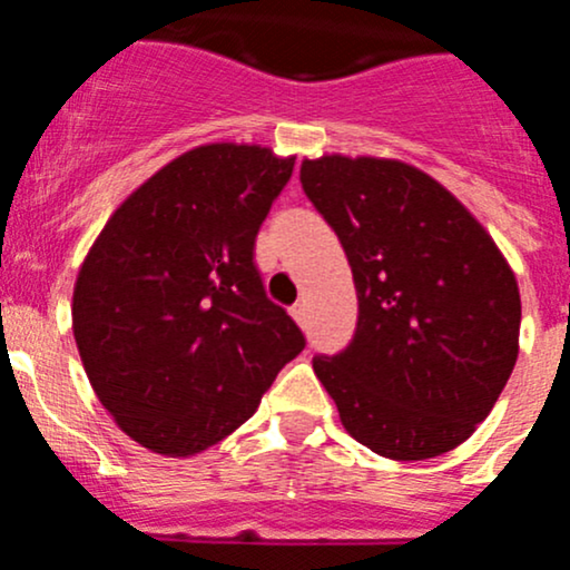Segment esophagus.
<instances>
[{"label":"esophagus","mask_w":570,"mask_h":570,"mask_svg":"<svg viewBox=\"0 0 570 570\" xmlns=\"http://www.w3.org/2000/svg\"><path fill=\"white\" fill-rule=\"evenodd\" d=\"M291 315H293V321H296L298 326H307V304H304V302L293 304Z\"/></svg>","instance_id":"obj_1"}]
</instances>
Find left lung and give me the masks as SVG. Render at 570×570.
<instances>
[{
  "instance_id": "obj_1",
  "label": "left lung",
  "mask_w": 570,
  "mask_h": 570,
  "mask_svg": "<svg viewBox=\"0 0 570 570\" xmlns=\"http://www.w3.org/2000/svg\"><path fill=\"white\" fill-rule=\"evenodd\" d=\"M302 186L351 263L360 321L313 362L345 431L392 461L455 450L494 409L519 356L515 274L472 210L397 158L324 154Z\"/></svg>"
}]
</instances>
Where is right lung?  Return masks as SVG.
Returning a JSON list of instances; mask_svg holds the SVG:
<instances>
[{"label": "right lung", "mask_w": 570, "mask_h": 570, "mask_svg": "<svg viewBox=\"0 0 570 570\" xmlns=\"http://www.w3.org/2000/svg\"><path fill=\"white\" fill-rule=\"evenodd\" d=\"M293 161L249 142L186 150L117 205L81 261L70 304L81 365L150 453L219 444L304 348L252 263Z\"/></svg>", "instance_id": "obj_1"}]
</instances>
